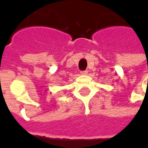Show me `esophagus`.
Here are the masks:
<instances>
[{
  "instance_id": "34e87169",
  "label": "esophagus",
  "mask_w": 148,
  "mask_h": 148,
  "mask_svg": "<svg viewBox=\"0 0 148 148\" xmlns=\"http://www.w3.org/2000/svg\"><path fill=\"white\" fill-rule=\"evenodd\" d=\"M81 74H82V75H87V74H88V71H82V72H81Z\"/></svg>"
}]
</instances>
